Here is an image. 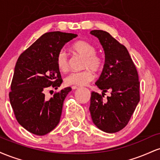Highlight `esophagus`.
I'll return each mask as SVG.
<instances>
[{
  "instance_id": "34e87169",
  "label": "esophagus",
  "mask_w": 160,
  "mask_h": 160,
  "mask_svg": "<svg viewBox=\"0 0 160 160\" xmlns=\"http://www.w3.org/2000/svg\"><path fill=\"white\" fill-rule=\"evenodd\" d=\"M71 88H72V89H79V88H80V86H71Z\"/></svg>"
}]
</instances>
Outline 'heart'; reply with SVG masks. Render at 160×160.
Masks as SVG:
<instances>
[{"mask_svg": "<svg viewBox=\"0 0 160 160\" xmlns=\"http://www.w3.org/2000/svg\"><path fill=\"white\" fill-rule=\"evenodd\" d=\"M71 49L79 56L83 57L84 61L82 71H77L69 74L65 78V82L68 86H84L89 83L94 78L93 71L98 73L104 68V59L101 55L96 53V48L93 44L85 41L78 40L71 46ZM56 65L62 72H66L69 68L68 56L65 51L62 50L57 54Z\"/></svg>", "mask_w": 160, "mask_h": 160, "instance_id": "heart-1", "label": "heart"}]
</instances>
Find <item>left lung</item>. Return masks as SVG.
I'll return each instance as SVG.
<instances>
[{"label":"left lung","instance_id":"8db88e82","mask_svg":"<svg viewBox=\"0 0 160 160\" xmlns=\"http://www.w3.org/2000/svg\"><path fill=\"white\" fill-rule=\"evenodd\" d=\"M90 34L98 38L103 47L105 63L95 82L102 94L92 92L89 111L99 129L114 133L128 124L140 101L138 74L125 46L104 31L93 30ZM107 91L111 95L103 101Z\"/></svg>","mask_w":160,"mask_h":160}]
</instances>
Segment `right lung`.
<instances>
[{
	"mask_svg": "<svg viewBox=\"0 0 160 160\" xmlns=\"http://www.w3.org/2000/svg\"><path fill=\"white\" fill-rule=\"evenodd\" d=\"M77 37L61 32L45 33L16 62L9 98L18 122L31 133L44 135L59 122L64 100L71 88L62 89L50 98H46L45 92L61 86L57 54Z\"/></svg>",
	"mask_w": 160,
	"mask_h": 160,
	"instance_id": "add662e5",
	"label": "right lung"
}]
</instances>
